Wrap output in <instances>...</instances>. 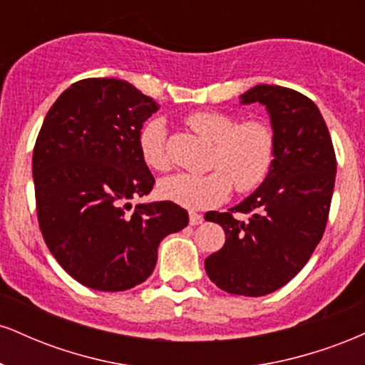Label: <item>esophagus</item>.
I'll return each mask as SVG.
<instances>
[{
  "mask_svg": "<svg viewBox=\"0 0 365 365\" xmlns=\"http://www.w3.org/2000/svg\"><path fill=\"white\" fill-rule=\"evenodd\" d=\"M188 221H190V225H192V226H195V225H200V223H202L204 217H202V215H199V212L190 211V215H188Z\"/></svg>",
  "mask_w": 365,
  "mask_h": 365,
  "instance_id": "1",
  "label": "esophagus"
}]
</instances>
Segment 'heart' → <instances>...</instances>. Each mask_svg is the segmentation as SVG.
Returning a JSON list of instances; mask_svg holds the SVG:
<instances>
[{
	"mask_svg": "<svg viewBox=\"0 0 365 365\" xmlns=\"http://www.w3.org/2000/svg\"><path fill=\"white\" fill-rule=\"evenodd\" d=\"M197 135L212 142L206 175L177 173L161 180L159 192L166 200L190 209L217 206L228 199L233 185L240 194L259 188L269 177L276 154L273 128L264 120L238 121L223 111H194L185 118ZM168 130L161 118L149 120L139 133V149L153 170L170 168L166 148Z\"/></svg>",
	"mask_w": 365,
	"mask_h": 365,
	"instance_id": "1",
	"label": "heart"
}]
</instances>
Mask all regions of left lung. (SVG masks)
Listing matches in <instances>:
<instances>
[{"instance_id": "8db88e82", "label": "left lung", "mask_w": 365, "mask_h": 365, "mask_svg": "<svg viewBox=\"0 0 365 365\" xmlns=\"http://www.w3.org/2000/svg\"><path fill=\"white\" fill-rule=\"evenodd\" d=\"M242 103L266 106L276 137L269 177L228 212L207 221L225 230L223 249L204 262L211 282L233 295L262 297L299 273L328 223L336 156L326 121L307 96L279 86H255ZM247 214L245 222L232 216Z\"/></svg>"}]
</instances>
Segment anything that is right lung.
<instances>
[{
    "instance_id": "add662e5",
    "label": "right lung",
    "mask_w": 365,
    "mask_h": 365,
    "mask_svg": "<svg viewBox=\"0 0 365 365\" xmlns=\"http://www.w3.org/2000/svg\"><path fill=\"white\" fill-rule=\"evenodd\" d=\"M156 101L118 78H83L54 101L32 154L37 221L73 279L123 292L149 278L159 242L188 225L171 200L137 204L154 187L139 149Z\"/></svg>"
}]
</instances>
